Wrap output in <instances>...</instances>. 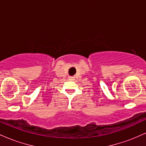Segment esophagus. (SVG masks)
Listing matches in <instances>:
<instances>
[{
    "instance_id": "obj_1",
    "label": "esophagus",
    "mask_w": 146,
    "mask_h": 146,
    "mask_svg": "<svg viewBox=\"0 0 146 146\" xmlns=\"http://www.w3.org/2000/svg\"><path fill=\"white\" fill-rule=\"evenodd\" d=\"M68 80H74V78H73V77H68Z\"/></svg>"
}]
</instances>
